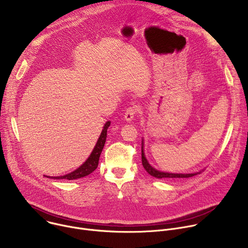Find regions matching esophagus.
Here are the masks:
<instances>
[{
	"instance_id": "esophagus-1",
	"label": "esophagus",
	"mask_w": 248,
	"mask_h": 248,
	"mask_svg": "<svg viewBox=\"0 0 248 248\" xmlns=\"http://www.w3.org/2000/svg\"><path fill=\"white\" fill-rule=\"evenodd\" d=\"M139 112V108L137 107V106H131V107L127 108L125 113H124V119L127 121V122H130L134 116Z\"/></svg>"
}]
</instances>
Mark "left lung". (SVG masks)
I'll list each match as a JSON object with an SVG mask.
<instances>
[{"mask_svg": "<svg viewBox=\"0 0 248 248\" xmlns=\"http://www.w3.org/2000/svg\"><path fill=\"white\" fill-rule=\"evenodd\" d=\"M141 161H142V165L144 167V169L146 170V171L151 174L152 176H155L157 179H163V178H170V179H173V178H190V176L196 175V173H171V172H163L160 170H155L153 167L150 166V164L147 162L144 153H143V146L142 149H141Z\"/></svg>", "mask_w": 248, "mask_h": 248, "instance_id": "left-lung-1", "label": "left lung"}]
</instances>
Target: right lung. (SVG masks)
I'll return each mask as SVG.
<instances>
[{
    "mask_svg": "<svg viewBox=\"0 0 248 248\" xmlns=\"http://www.w3.org/2000/svg\"><path fill=\"white\" fill-rule=\"evenodd\" d=\"M111 122H107L104 125V128L101 132V135L97 141L96 146L94 147L91 155L89 156V158L86 160V162L84 164H82V166H80L78 169H77L76 170L69 172L67 174L62 175V176H55V180H78V179H81L83 176H86L88 174H90L92 171H94L96 170V168L98 167V163H99V158L100 155L102 153V150L104 148L105 142H106V138H107V129L110 126Z\"/></svg>",
    "mask_w": 248,
    "mask_h": 248,
    "instance_id": "1",
    "label": "right lung"
}]
</instances>
